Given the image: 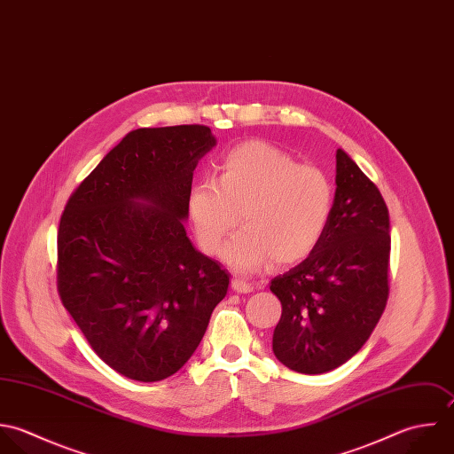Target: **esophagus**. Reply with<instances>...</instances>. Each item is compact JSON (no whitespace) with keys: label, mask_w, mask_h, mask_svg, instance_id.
I'll list each match as a JSON object with an SVG mask.
<instances>
[{"label":"esophagus","mask_w":454,"mask_h":454,"mask_svg":"<svg viewBox=\"0 0 454 454\" xmlns=\"http://www.w3.org/2000/svg\"><path fill=\"white\" fill-rule=\"evenodd\" d=\"M231 286H232V291H236L239 294H248V293L254 291V286L248 284L247 280H241V278H234Z\"/></svg>","instance_id":"esophagus-1"}]
</instances>
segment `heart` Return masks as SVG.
Returning <instances> with one entry per match:
<instances>
[{
  "label": "heart",
  "mask_w": 454,
  "mask_h": 454,
  "mask_svg": "<svg viewBox=\"0 0 454 454\" xmlns=\"http://www.w3.org/2000/svg\"><path fill=\"white\" fill-rule=\"evenodd\" d=\"M333 206L324 170L261 141L223 153L215 179L200 177L186 197L193 234L207 255L220 252L241 218L245 227L223 248V261L239 273H254L271 259L278 266L304 261L322 241Z\"/></svg>",
  "instance_id": "b5f03b06"
}]
</instances>
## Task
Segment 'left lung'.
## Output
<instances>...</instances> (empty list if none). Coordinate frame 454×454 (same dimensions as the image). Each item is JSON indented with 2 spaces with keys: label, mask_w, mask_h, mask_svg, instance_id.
<instances>
[{
  "label": "left lung",
  "mask_w": 454,
  "mask_h": 454,
  "mask_svg": "<svg viewBox=\"0 0 454 454\" xmlns=\"http://www.w3.org/2000/svg\"><path fill=\"white\" fill-rule=\"evenodd\" d=\"M389 254L387 206L375 183L338 150L334 206L322 241L270 286L282 302L273 334L277 359L304 375L348 361L384 313Z\"/></svg>",
  "instance_id": "left-lung-1"
}]
</instances>
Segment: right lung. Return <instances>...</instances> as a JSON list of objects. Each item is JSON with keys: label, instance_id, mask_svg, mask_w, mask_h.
Segmentation results:
<instances>
[{"label": "right lung", "instance_id": "1", "mask_svg": "<svg viewBox=\"0 0 454 454\" xmlns=\"http://www.w3.org/2000/svg\"><path fill=\"white\" fill-rule=\"evenodd\" d=\"M204 125L137 129L70 195L58 229V293L97 356L156 382L199 347L229 273L190 243L183 220Z\"/></svg>", "mask_w": 454, "mask_h": 454}]
</instances>
